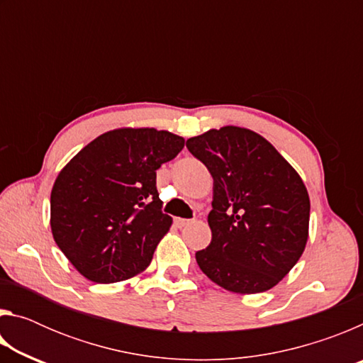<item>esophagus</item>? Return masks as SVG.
<instances>
[{"label": "esophagus", "instance_id": "34e87169", "mask_svg": "<svg viewBox=\"0 0 363 363\" xmlns=\"http://www.w3.org/2000/svg\"><path fill=\"white\" fill-rule=\"evenodd\" d=\"M174 224L177 227H186L189 224H192V219H182V218H176L174 219Z\"/></svg>", "mask_w": 363, "mask_h": 363}]
</instances>
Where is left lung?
<instances>
[{
  "mask_svg": "<svg viewBox=\"0 0 363 363\" xmlns=\"http://www.w3.org/2000/svg\"><path fill=\"white\" fill-rule=\"evenodd\" d=\"M213 176L211 243L196 251L201 272L225 290H270L303 255L311 201L303 179L259 134L224 126L187 139Z\"/></svg>",
  "mask_w": 363,
  "mask_h": 363,
  "instance_id": "left-lung-1",
  "label": "left lung"
}]
</instances>
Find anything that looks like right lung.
Returning <instances> with one entry per match:
<instances>
[{"label": "right lung", "instance_id": "obj_1", "mask_svg": "<svg viewBox=\"0 0 363 363\" xmlns=\"http://www.w3.org/2000/svg\"><path fill=\"white\" fill-rule=\"evenodd\" d=\"M184 139L153 128L96 138L60 171L51 192L54 240L79 274L115 284L143 272L173 219L162 211L157 169Z\"/></svg>", "mask_w": 363, "mask_h": 363}]
</instances>
